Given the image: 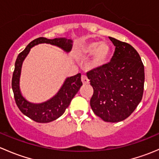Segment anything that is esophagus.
I'll use <instances>...</instances> for the list:
<instances>
[{
  "instance_id": "esophagus-1",
  "label": "esophagus",
  "mask_w": 159,
  "mask_h": 159,
  "mask_svg": "<svg viewBox=\"0 0 159 159\" xmlns=\"http://www.w3.org/2000/svg\"><path fill=\"white\" fill-rule=\"evenodd\" d=\"M81 81L83 82V84H89V78H88V77L85 75H81Z\"/></svg>"
}]
</instances>
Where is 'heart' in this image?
<instances>
[{"label":"heart","mask_w":159,"mask_h":159,"mask_svg":"<svg viewBox=\"0 0 159 159\" xmlns=\"http://www.w3.org/2000/svg\"><path fill=\"white\" fill-rule=\"evenodd\" d=\"M110 47L105 42L91 41L83 47L84 54H92V65L94 67L102 66L108 60L110 54Z\"/></svg>","instance_id":"obj_1"}]
</instances>
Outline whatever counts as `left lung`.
Instances as JSON below:
<instances>
[{
  "label": "left lung",
  "instance_id": "obj_1",
  "mask_svg": "<svg viewBox=\"0 0 159 159\" xmlns=\"http://www.w3.org/2000/svg\"><path fill=\"white\" fill-rule=\"evenodd\" d=\"M109 38L115 46L111 61L87 73L94 90L90 105L103 121L118 122L130 116L142 101L145 70L132 46Z\"/></svg>",
  "mask_w": 159,
  "mask_h": 159
}]
</instances>
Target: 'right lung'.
I'll return each mask as SVG.
<instances>
[{"instance_id": "1", "label": "right lung", "mask_w": 159, "mask_h": 159, "mask_svg": "<svg viewBox=\"0 0 159 159\" xmlns=\"http://www.w3.org/2000/svg\"><path fill=\"white\" fill-rule=\"evenodd\" d=\"M41 43H47L53 45L58 46L68 52L71 49L72 41L65 38H56L54 39L41 37L34 39L28 44L26 48L18 54L15 61V67L13 72L12 85L14 100L16 105L20 111L38 123H48L58 118L65 113L66 108L69 106L72 98L82 85L81 80V74H77L75 76L67 78L65 84L61 87L57 94L51 100L41 104H32L28 102L22 97L19 89V78L22 62L29 53L30 49L33 46Z\"/></svg>"}]
</instances>
